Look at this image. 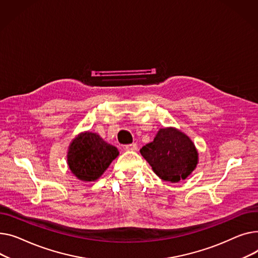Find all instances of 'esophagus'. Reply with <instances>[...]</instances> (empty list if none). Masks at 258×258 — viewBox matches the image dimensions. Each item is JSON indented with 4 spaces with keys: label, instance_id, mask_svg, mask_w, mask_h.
I'll return each instance as SVG.
<instances>
[{
    "label": "esophagus",
    "instance_id": "34e87169",
    "mask_svg": "<svg viewBox=\"0 0 258 258\" xmlns=\"http://www.w3.org/2000/svg\"><path fill=\"white\" fill-rule=\"evenodd\" d=\"M125 149H126L127 151H135V150H138V145H136L135 143L129 144V145H126V146H125Z\"/></svg>",
    "mask_w": 258,
    "mask_h": 258
}]
</instances>
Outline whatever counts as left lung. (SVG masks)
I'll use <instances>...</instances> for the list:
<instances>
[{
  "mask_svg": "<svg viewBox=\"0 0 258 258\" xmlns=\"http://www.w3.org/2000/svg\"><path fill=\"white\" fill-rule=\"evenodd\" d=\"M144 158L164 181L185 179L198 163V152L188 136L175 128L160 129L152 143L141 149Z\"/></svg>",
  "mask_w": 258,
  "mask_h": 258,
  "instance_id": "left-lung-1",
  "label": "left lung"
}]
</instances>
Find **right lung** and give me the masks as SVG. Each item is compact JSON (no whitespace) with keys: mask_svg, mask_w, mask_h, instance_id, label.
I'll use <instances>...</instances> for the list:
<instances>
[{"mask_svg":"<svg viewBox=\"0 0 258 258\" xmlns=\"http://www.w3.org/2000/svg\"><path fill=\"white\" fill-rule=\"evenodd\" d=\"M118 151L96 133L85 132L70 146L68 163L72 173L83 181L97 180L108 168Z\"/></svg>","mask_w":258,"mask_h":258,"instance_id":"right-lung-1","label":"right lung"}]
</instances>
